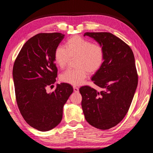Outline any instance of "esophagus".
<instances>
[{
  "instance_id": "34e87169",
  "label": "esophagus",
  "mask_w": 153,
  "mask_h": 153,
  "mask_svg": "<svg viewBox=\"0 0 153 153\" xmlns=\"http://www.w3.org/2000/svg\"><path fill=\"white\" fill-rule=\"evenodd\" d=\"M73 91L75 92H78V91H79V89H78V87H76V86H73Z\"/></svg>"
}]
</instances>
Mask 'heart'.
I'll list each match as a JSON object with an SVG mask.
<instances>
[{"mask_svg": "<svg viewBox=\"0 0 153 153\" xmlns=\"http://www.w3.org/2000/svg\"><path fill=\"white\" fill-rule=\"evenodd\" d=\"M76 58L75 69H69L60 76L62 82L80 85L84 82L88 72L94 74L103 66L105 59L103 47L93 43L80 36H73L67 39L64 47H59L54 53V59L60 69H64L71 59Z\"/></svg>", "mask_w": 153, "mask_h": 153, "instance_id": "obj_1", "label": "heart"}]
</instances>
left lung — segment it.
<instances>
[{"label": "left lung", "mask_w": 153, "mask_h": 153, "mask_svg": "<svg viewBox=\"0 0 153 153\" xmlns=\"http://www.w3.org/2000/svg\"><path fill=\"white\" fill-rule=\"evenodd\" d=\"M103 47V66L92 77L102 88L98 92L89 85L80 88L82 107L92 126L108 129L118 124L130 107L138 84V74L131 48L110 32H85Z\"/></svg>", "instance_id": "8db88e82"}]
</instances>
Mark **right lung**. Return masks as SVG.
<instances>
[{
    "label": "right lung",
    "mask_w": 153,
    "mask_h": 153,
    "mask_svg": "<svg viewBox=\"0 0 153 153\" xmlns=\"http://www.w3.org/2000/svg\"><path fill=\"white\" fill-rule=\"evenodd\" d=\"M64 36L59 32L35 35L23 46L14 63L18 107L26 123L41 131L61 123L64 105L73 91L70 84L61 83L51 93L47 92L56 82L54 53Z\"/></svg>",
    "instance_id": "obj_1"
}]
</instances>
